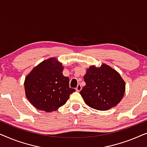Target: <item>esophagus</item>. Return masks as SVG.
Returning <instances> with one entry per match:
<instances>
[{
    "label": "esophagus",
    "instance_id": "obj_1",
    "mask_svg": "<svg viewBox=\"0 0 147 147\" xmlns=\"http://www.w3.org/2000/svg\"><path fill=\"white\" fill-rule=\"evenodd\" d=\"M76 90H77L78 92H80V90H82V86L80 85V84H78V86H77V87H76Z\"/></svg>",
    "mask_w": 147,
    "mask_h": 147
}]
</instances>
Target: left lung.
I'll return each instance as SVG.
<instances>
[{"label": "left lung", "instance_id": "8db88e82", "mask_svg": "<svg viewBox=\"0 0 147 147\" xmlns=\"http://www.w3.org/2000/svg\"><path fill=\"white\" fill-rule=\"evenodd\" d=\"M86 86L80 91L86 104L98 110H107L117 105L125 92V82L117 71L103 64L91 66L84 76Z\"/></svg>", "mask_w": 147, "mask_h": 147}]
</instances>
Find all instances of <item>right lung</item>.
<instances>
[{
  "mask_svg": "<svg viewBox=\"0 0 147 147\" xmlns=\"http://www.w3.org/2000/svg\"><path fill=\"white\" fill-rule=\"evenodd\" d=\"M63 70L61 63L50 58L36 66L26 77V97L37 109L55 111L76 91L69 88V78L63 75Z\"/></svg>",
  "mask_w": 147,
  "mask_h": 147,
  "instance_id": "obj_1",
  "label": "right lung"
}]
</instances>
